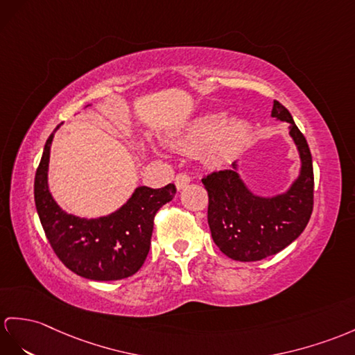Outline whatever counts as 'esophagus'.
<instances>
[{
    "mask_svg": "<svg viewBox=\"0 0 355 355\" xmlns=\"http://www.w3.org/2000/svg\"><path fill=\"white\" fill-rule=\"evenodd\" d=\"M189 182H191V176L187 175V173H178L175 178V184H176L178 189L185 188Z\"/></svg>",
    "mask_w": 355,
    "mask_h": 355,
    "instance_id": "1",
    "label": "esophagus"
}]
</instances>
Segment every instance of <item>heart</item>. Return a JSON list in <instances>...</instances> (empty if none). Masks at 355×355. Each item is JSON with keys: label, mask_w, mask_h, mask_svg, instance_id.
<instances>
[{"label": "heart", "mask_w": 355, "mask_h": 355, "mask_svg": "<svg viewBox=\"0 0 355 355\" xmlns=\"http://www.w3.org/2000/svg\"><path fill=\"white\" fill-rule=\"evenodd\" d=\"M250 126L244 119L226 122L223 114H211L194 120L171 143L182 152L205 150L215 161L232 158L244 144Z\"/></svg>", "instance_id": "obj_1"}]
</instances>
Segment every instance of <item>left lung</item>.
Listing matches in <instances>:
<instances>
[{"instance_id": "obj_1", "label": "left lung", "mask_w": 355, "mask_h": 355, "mask_svg": "<svg viewBox=\"0 0 355 355\" xmlns=\"http://www.w3.org/2000/svg\"><path fill=\"white\" fill-rule=\"evenodd\" d=\"M271 116L291 125L289 134L302 162L300 178L288 193L271 198L252 194L235 162L202 179L209 197L207 223L212 239L233 261L254 262L277 254L301 235L313 211V164L306 138L279 101H274Z\"/></svg>"}]
</instances>
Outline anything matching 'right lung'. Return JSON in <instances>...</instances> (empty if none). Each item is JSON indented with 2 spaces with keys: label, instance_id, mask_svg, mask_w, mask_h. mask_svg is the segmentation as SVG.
<instances>
[{
  "label": "right lung",
  "instance_id": "add662e5",
  "mask_svg": "<svg viewBox=\"0 0 355 355\" xmlns=\"http://www.w3.org/2000/svg\"><path fill=\"white\" fill-rule=\"evenodd\" d=\"M53 137H48L36 170L34 202L54 253L84 279L110 282L135 274L149 254L155 215L175 197V184L158 189L138 187L114 214L92 220L78 218L60 209L48 189Z\"/></svg>",
  "mask_w": 355,
  "mask_h": 355
}]
</instances>
